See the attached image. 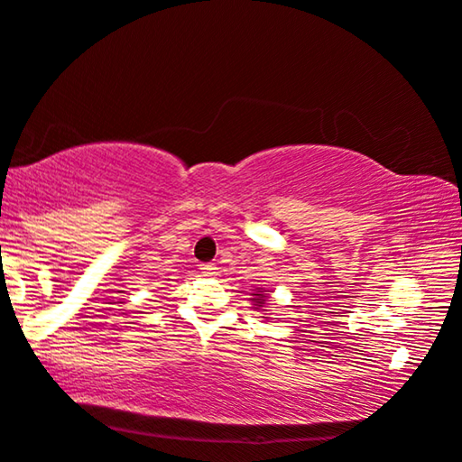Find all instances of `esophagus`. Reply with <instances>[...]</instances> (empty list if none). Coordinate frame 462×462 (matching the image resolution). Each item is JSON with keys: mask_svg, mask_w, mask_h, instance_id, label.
Returning a JSON list of instances; mask_svg holds the SVG:
<instances>
[{"mask_svg": "<svg viewBox=\"0 0 462 462\" xmlns=\"http://www.w3.org/2000/svg\"><path fill=\"white\" fill-rule=\"evenodd\" d=\"M200 272L205 273V276L213 278L215 273H217V265H215V263H202V265H200Z\"/></svg>", "mask_w": 462, "mask_h": 462, "instance_id": "1", "label": "esophagus"}]
</instances>
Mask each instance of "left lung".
<instances>
[{"instance_id": "left-lung-1", "label": "left lung", "mask_w": 462, "mask_h": 462, "mask_svg": "<svg viewBox=\"0 0 462 462\" xmlns=\"http://www.w3.org/2000/svg\"><path fill=\"white\" fill-rule=\"evenodd\" d=\"M255 298H254V306H255V310H260V309H263L265 306V300H268V296L263 294V290H260V294H254ZM263 319H268V317H263Z\"/></svg>"}]
</instances>
